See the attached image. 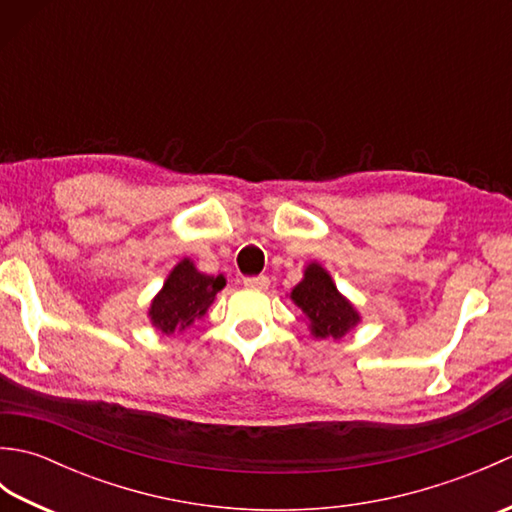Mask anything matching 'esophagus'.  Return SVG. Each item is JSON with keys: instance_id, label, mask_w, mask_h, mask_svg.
Listing matches in <instances>:
<instances>
[{"instance_id": "1", "label": "esophagus", "mask_w": 512, "mask_h": 512, "mask_svg": "<svg viewBox=\"0 0 512 512\" xmlns=\"http://www.w3.org/2000/svg\"><path fill=\"white\" fill-rule=\"evenodd\" d=\"M244 286L250 290H266L270 286V279L266 275H255V277H246Z\"/></svg>"}]
</instances>
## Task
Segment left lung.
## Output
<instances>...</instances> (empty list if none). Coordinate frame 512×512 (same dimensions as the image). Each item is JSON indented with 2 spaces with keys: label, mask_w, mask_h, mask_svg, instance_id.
<instances>
[{
  "label": "left lung",
  "mask_w": 512,
  "mask_h": 512,
  "mask_svg": "<svg viewBox=\"0 0 512 512\" xmlns=\"http://www.w3.org/2000/svg\"><path fill=\"white\" fill-rule=\"evenodd\" d=\"M290 297L310 319L312 332L321 339L325 336L341 339L352 325L358 323L356 310L339 295L330 275L319 264H310L306 268V277L292 290Z\"/></svg>",
  "instance_id": "obj_1"
}]
</instances>
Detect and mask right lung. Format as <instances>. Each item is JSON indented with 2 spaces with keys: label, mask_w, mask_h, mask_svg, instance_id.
Returning a JSON list of instances; mask_svg holds the SVG:
<instances>
[{
  "label": "right lung",
  "mask_w": 512,
  "mask_h": 512,
  "mask_svg": "<svg viewBox=\"0 0 512 512\" xmlns=\"http://www.w3.org/2000/svg\"><path fill=\"white\" fill-rule=\"evenodd\" d=\"M222 288L224 277L202 275L184 259L173 268L165 288L151 303L149 317L165 334L184 330L195 317H202Z\"/></svg>",
  "instance_id": "right-lung-1"
}]
</instances>
